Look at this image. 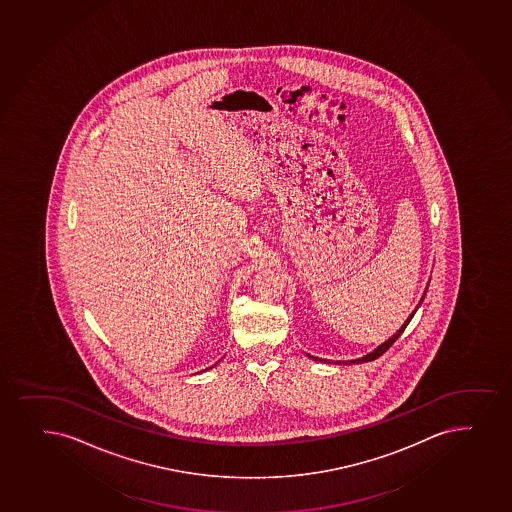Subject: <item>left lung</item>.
I'll list each match as a JSON object with an SVG mask.
<instances>
[{
    "label": "left lung",
    "instance_id": "left-lung-1",
    "mask_svg": "<svg viewBox=\"0 0 512 512\" xmlns=\"http://www.w3.org/2000/svg\"><path fill=\"white\" fill-rule=\"evenodd\" d=\"M415 311H417V310H415ZM415 311H414V313H412V315L408 316L407 322L403 323L402 328H400V330H398L397 334L393 335V337H391V339L386 340L385 344L379 345V347H378V349H376V351L371 352V354H368V356L361 357V359H356V361L344 362V364H359V362L374 361V359H378L379 356H383V354H385V352L388 351V349H390L391 345H393V344H395V342H397L398 337H400V335L403 334V330H405V328H407L408 323H410V320H412V316L415 315ZM313 359H316V361H323V359H318V357H313ZM340 364H342V362H340Z\"/></svg>",
    "mask_w": 512,
    "mask_h": 512
}]
</instances>
